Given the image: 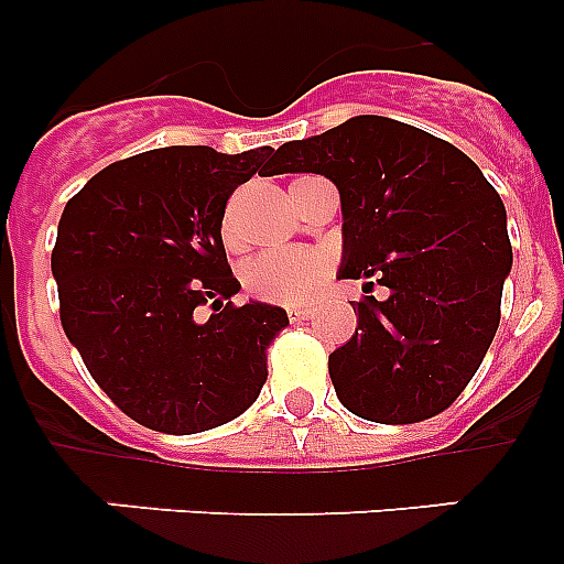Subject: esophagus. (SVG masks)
<instances>
[{"label": "esophagus", "mask_w": 564, "mask_h": 564, "mask_svg": "<svg viewBox=\"0 0 564 564\" xmlns=\"http://www.w3.org/2000/svg\"><path fill=\"white\" fill-rule=\"evenodd\" d=\"M288 316H291V322H311L313 311H307V307H291Z\"/></svg>", "instance_id": "1"}]
</instances>
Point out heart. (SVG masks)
Listing matches in <instances>:
<instances>
[{"label": "heart", "instance_id": "heart-1", "mask_svg": "<svg viewBox=\"0 0 564 564\" xmlns=\"http://www.w3.org/2000/svg\"><path fill=\"white\" fill-rule=\"evenodd\" d=\"M228 246H237L231 217L223 226ZM333 271L330 253L316 248H273L259 253L246 268V285L253 296L279 305H307L318 296Z\"/></svg>", "mask_w": 564, "mask_h": 564}]
</instances>
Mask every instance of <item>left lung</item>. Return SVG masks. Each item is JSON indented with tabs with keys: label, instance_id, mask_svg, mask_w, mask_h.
I'll return each instance as SVG.
<instances>
[{
	"label": "left lung",
	"instance_id": "1",
	"mask_svg": "<svg viewBox=\"0 0 564 564\" xmlns=\"http://www.w3.org/2000/svg\"><path fill=\"white\" fill-rule=\"evenodd\" d=\"M325 174L341 197L338 279H361L358 327L330 352L338 401L417 423L466 390L500 325L511 273L506 206L468 154L410 123L356 115L282 143L271 174Z\"/></svg>",
	"mask_w": 564,
	"mask_h": 564
}]
</instances>
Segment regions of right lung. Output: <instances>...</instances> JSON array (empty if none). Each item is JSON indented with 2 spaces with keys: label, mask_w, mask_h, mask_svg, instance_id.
Wrapping results in <instances>:
<instances>
[{
  "label": "right lung",
  "mask_w": 564,
  "mask_h": 564,
  "mask_svg": "<svg viewBox=\"0 0 564 564\" xmlns=\"http://www.w3.org/2000/svg\"><path fill=\"white\" fill-rule=\"evenodd\" d=\"M271 152L152 149L109 163L64 206L50 259L62 327L98 387L149 430L223 426L265 383V350L288 313L226 302L239 282L223 214ZM208 301L215 313L200 323L193 311Z\"/></svg>",
  "instance_id": "1"
}]
</instances>
